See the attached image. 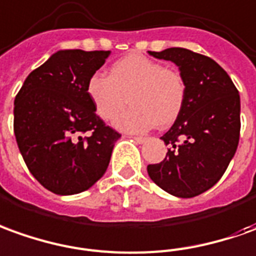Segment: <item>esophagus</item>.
Masks as SVG:
<instances>
[{
	"label": "esophagus",
	"mask_w": 256,
	"mask_h": 256,
	"mask_svg": "<svg viewBox=\"0 0 256 256\" xmlns=\"http://www.w3.org/2000/svg\"><path fill=\"white\" fill-rule=\"evenodd\" d=\"M134 139H135V140H136L138 144H144V142L146 140L145 136H134Z\"/></svg>",
	"instance_id": "obj_1"
}]
</instances>
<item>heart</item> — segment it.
Listing matches in <instances>:
<instances>
[{"label": "heart", "instance_id": "b5f03b06", "mask_svg": "<svg viewBox=\"0 0 256 256\" xmlns=\"http://www.w3.org/2000/svg\"><path fill=\"white\" fill-rule=\"evenodd\" d=\"M88 94L96 114L114 121L128 102L132 106L118 118L117 126L142 132L158 125L172 124L182 110L186 84L181 72L142 54H131L111 65L110 75L94 74L88 82Z\"/></svg>", "mask_w": 256, "mask_h": 256}]
</instances>
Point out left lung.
I'll use <instances>...</instances> for the list:
<instances>
[{
	"label": "left lung",
	"mask_w": 256,
	"mask_h": 256,
	"mask_svg": "<svg viewBox=\"0 0 256 256\" xmlns=\"http://www.w3.org/2000/svg\"><path fill=\"white\" fill-rule=\"evenodd\" d=\"M149 54L178 66L186 98L172 128L160 138L168 146L164 160L148 166V174L174 196L194 198L222 178L237 150L238 90L227 72L206 56L181 47Z\"/></svg>",
	"instance_id": "1"
}]
</instances>
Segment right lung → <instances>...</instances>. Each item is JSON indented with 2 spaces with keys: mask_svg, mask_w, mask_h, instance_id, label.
<instances>
[{
  "mask_svg": "<svg viewBox=\"0 0 256 256\" xmlns=\"http://www.w3.org/2000/svg\"><path fill=\"white\" fill-rule=\"evenodd\" d=\"M111 51L61 50L18 92L14 132L32 176L57 195L89 190L108 167L121 135L96 116L88 82Z\"/></svg>",
  "mask_w": 256,
  "mask_h": 256,
  "instance_id": "1",
  "label": "right lung"
}]
</instances>
